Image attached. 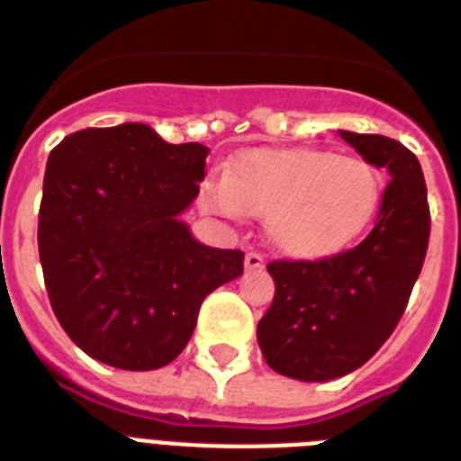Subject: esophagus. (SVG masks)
I'll return each mask as SVG.
<instances>
[{
  "label": "esophagus",
  "mask_w": 461,
  "mask_h": 461,
  "mask_svg": "<svg viewBox=\"0 0 461 461\" xmlns=\"http://www.w3.org/2000/svg\"><path fill=\"white\" fill-rule=\"evenodd\" d=\"M246 270H260V267L266 266V260H263V256H260V253H256V251H251V253H246Z\"/></svg>",
  "instance_id": "esophagus-1"
}]
</instances>
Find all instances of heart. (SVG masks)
<instances>
[{
    "instance_id": "heart-1",
    "label": "heart",
    "mask_w": 461,
    "mask_h": 461,
    "mask_svg": "<svg viewBox=\"0 0 461 461\" xmlns=\"http://www.w3.org/2000/svg\"><path fill=\"white\" fill-rule=\"evenodd\" d=\"M380 195L371 162L318 148L244 150L222 181L203 186V201L217 212L266 217L270 241L299 260L344 251L368 227Z\"/></svg>"
}]
</instances>
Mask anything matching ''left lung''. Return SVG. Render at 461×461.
<instances>
[{"label": "left lung", "mask_w": 461, "mask_h": 461, "mask_svg": "<svg viewBox=\"0 0 461 461\" xmlns=\"http://www.w3.org/2000/svg\"><path fill=\"white\" fill-rule=\"evenodd\" d=\"M366 162L390 172L375 227L349 251L273 260L275 299L258 322L273 371L322 383L364 366L397 328L423 267L430 210L421 165L400 140L339 131Z\"/></svg>", "instance_id": "obj_1"}]
</instances>
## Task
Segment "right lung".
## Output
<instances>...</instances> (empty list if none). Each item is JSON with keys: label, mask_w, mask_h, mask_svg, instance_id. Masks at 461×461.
<instances>
[{"label": "right lung", "mask_w": 461, "mask_h": 461, "mask_svg": "<svg viewBox=\"0 0 461 461\" xmlns=\"http://www.w3.org/2000/svg\"><path fill=\"white\" fill-rule=\"evenodd\" d=\"M208 148L146 124L83 129L47 159L38 249L57 321L88 357L155 371L194 335L203 299L244 273V251L198 244L179 215Z\"/></svg>", "instance_id": "1"}]
</instances>
